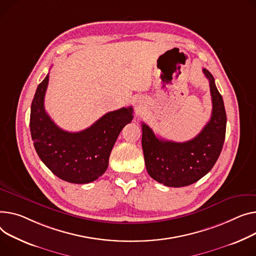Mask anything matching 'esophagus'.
I'll return each mask as SVG.
<instances>
[{
	"label": "esophagus",
	"mask_w": 256,
	"mask_h": 256,
	"mask_svg": "<svg viewBox=\"0 0 256 256\" xmlns=\"http://www.w3.org/2000/svg\"><path fill=\"white\" fill-rule=\"evenodd\" d=\"M139 109H140V108H139Z\"/></svg>",
	"instance_id": "obj_1"
}]
</instances>
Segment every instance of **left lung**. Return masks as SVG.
Returning <instances> with one entry per match:
<instances>
[{"label": "left lung", "instance_id": "8db88e82", "mask_svg": "<svg viewBox=\"0 0 256 256\" xmlns=\"http://www.w3.org/2000/svg\"><path fill=\"white\" fill-rule=\"evenodd\" d=\"M209 79L212 115L208 124L194 139L178 143L160 139L142 122V148L147 172L151 178L170 187H183L208 174L226 139V113L212 74L202 69Z\"/></svg>", "mask_w": 256, "mask_h": 256}]
</instances>
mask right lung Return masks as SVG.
<instances>
[{
  "instance_id": "1",
  "label": "right lung",
  "mask_w": 256,
  "mask_h": 256,
  "mask_svg": "<svg viewBox=\"0 0 256 256\" xmlns=\"http://www.w3.org/2000/svg\"><path fill=\"white\" fill-rule=\"evenodd\" d=\"M48 81L47 75L32 102L30 128L34 146L44 164L62 180L76 184L92 182L106 172L117 137L132 122V108L108 112L81 132H66L45 111Z\"/></svg>"
}]
</instances>
